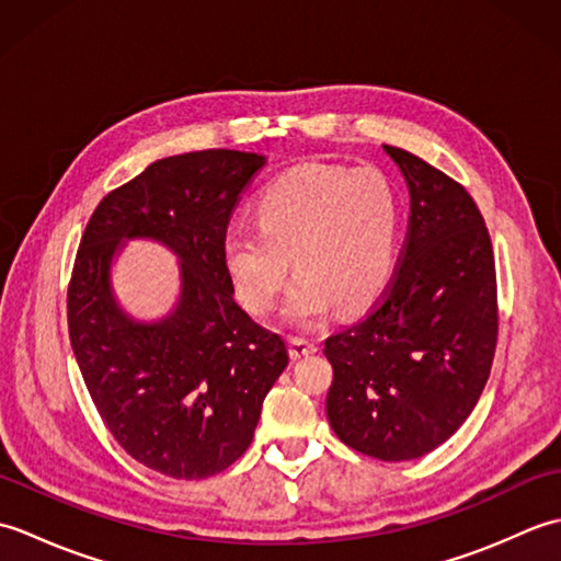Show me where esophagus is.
Listing matches in <instances>:
<instances>
[{
    "instance_id": "34e87169",
    "label": "esophagus",
    "mask_w": 561,
    "mask_h": 561,
    "mask_svg": "<svg viewBox=\"0 0 561 561\" xmlns=\"http://www.w3.org/2000/svg\"><path fill=\"white\" fill-rule=\"evenodd\" d=\"M316 352H318V342L316 340H308V337H291L289 340L291 359H304V356L316 354Z\"/></svg>"
}]
</instances>
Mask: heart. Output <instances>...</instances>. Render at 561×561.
I'll return each mask as SVG.
<instances>
[{
	"label": "heart",
	"mask_w": 561,
	"mask_h": 561,
	"mask_svg": "<svg viewBox=\"0 0 561 561\" xmlns=\"http://www.w3.org/2000/svg\"><path fill=\"white\" fill-rule=\"evenodd\" d=\"M398 248V199L376 171H344L308 163L262 190L255 224L224 236V265L250 313L277 304L289 274L296 279L284 304L291 325H313L332 306L359 311L390 277Z\"/></svg>",
	"instance_id": "heart-1"
}]
</instances>
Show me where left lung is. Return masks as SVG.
Returning <instances> with one entry per match:
<instances>
[{"label":"left lung","instance_id":"8db88e82","mask_svg":"<svg viewBox=\"0 0 561 561\" xmlns=\"http://www.w3.org/2000/svg\"><path fill=\"white\" fill-rule=\"evenodd\" d=\"M410 190L402 260L359 323L325 340V412L342 444L378 460L422 458L478 404L496 347L490 231L468 190L383 145Z\"/></svg>","mask_w":561,"mask_h":561}]
</instances>
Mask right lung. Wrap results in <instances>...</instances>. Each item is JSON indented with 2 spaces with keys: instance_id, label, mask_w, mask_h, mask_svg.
<instances>
[{
  "instance_id": "1",
  "label": "right lung",
  "mask_w": 561,
  "mask_h": 561,
  "mask_svg": "<svg viewBox=\"0 0 561 561\" xmlns=\"http://www.w3.org/2000/svg\"><path fill=\"white\" fill-rule=\"evenodd\" d=\"M265 163L233 149L153 161L101 199L81 238L67 294L79 371L117 444L165 478H211L241 458L289 364L284 337L238 306L224 265L231 209ZM127 240L179 257L182 289L161 319H135L116 299L112 265Z\"/></svg>"
}]
</instances>
